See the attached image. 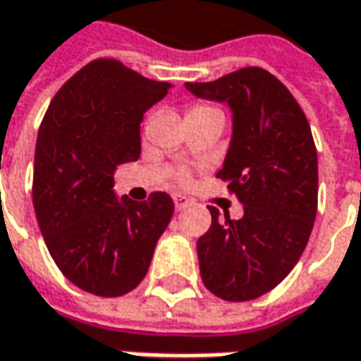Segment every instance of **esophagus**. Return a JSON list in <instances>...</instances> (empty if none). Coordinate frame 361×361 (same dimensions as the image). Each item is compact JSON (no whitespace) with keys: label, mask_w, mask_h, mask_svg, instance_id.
<instances>
[{"label":"esophagus","mask_w":361,"mask_h":361,"mask_svg":"<svg viewBox=\"0 0 361 361\" xmlns=\"http://www.w3.org/2000/svg\"><path fill=\"white\" fill-rule=\"evenodd\" d=\"M188 204H190V198L183 197V195H175V207H176V210L186 209Z\"/></svg>","instance_id":"34e87169"}]
</instances>
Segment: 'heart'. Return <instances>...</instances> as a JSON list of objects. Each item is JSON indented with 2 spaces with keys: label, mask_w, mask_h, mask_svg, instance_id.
Listing matches in <instances>:
<instances>
[{
  "label": "heart",
  "mask_w": 361,
  "mask_h": 361,
  "mask_svg": "<svg viewBox=\"0 0 361 361\" xmlns=\"http://www.w3.org/2000/svg\"><path fill=\"white\" fill-rule=\"evenodd\" d=\"M204 111H219V109L210 107L207 103H197V105L190 107L188 113H204ZM188 180H190V173H188V171H180V173L176 175V183H178V185H186Z\"/></svg>",
  "instance_id": "1"
}]
</instances>
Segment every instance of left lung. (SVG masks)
Segmentation results:
<instances>
[{
	"label": "left lung",
	"mask_w": 361,
	"mask_h": 361,
	"mask_svg": "<svg viewBox=\"0 0 361 361\" xmlns=\"http://www.w3.org/2000/svg\"><path fill=\"white\" fill-rule=\"evenodd\" d=\"M202 99L226 101L231 149L216 176L244 207L219 219L197 243L200 276L214 296L246 302L276 288L304 252L318 210V152L298 101L262 67H243L209 83H186Z\"/></svg>",
	"instance_id": "left-lung-1"
}]
</instances>
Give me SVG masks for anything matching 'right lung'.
<instances>
[{
    "label": "right lung",
    "mask_w": 361,
    "mask_h": 361,
    "mask_svg": "<svg viewBox=\"0 0 361 361\" xmlns=\"http://www.w3.org/2000/svg\"><path fill=\"white\" fill-rule=\"evenodd\" d=\"M117 59L99 57L63 85L41 121L33 207L63 276L89 294L117 298L141 284L175 202L113 192L118 164L141 154L142 113L169 93Z\"/></svg>",
    "instance_id": "right-lung-1"
}]
</instances>
